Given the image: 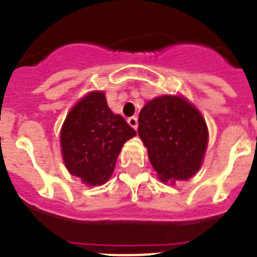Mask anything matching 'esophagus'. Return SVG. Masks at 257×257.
<instances>
[{
	"instance_id": "1",
	"label": "esophagus",
	"mask_w": 257,
	"mask_h": 257,
	"mask_svg": "<svg viewBox=\"0 0 257 257\" xmlns=\"http://www.w3.org/2000/svg\"><path fill=\"white\" fill-rule=\"evenodd\" d=\"M127 122H128V124H130L133 128H138V117H130L128 119H127Z\"/></svg>"
}]
</instances>
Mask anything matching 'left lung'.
I'll list each match as a JSON object with an SVG mask.
<instances>
[{
	"label": "left lung",
	"mask_w": 257,
	"mask_h": 257,
	"mask_svg": "<svg viewBox=\"0 0 257 257\" xmlns=\"http://www.w3.org/2000/svg\"><path fill=\"white\" fill-rule=\"evenodd\" d=\"M138 131L163 183L188 180L201 169L207 124L185 97L163 95L149 100L140 110Z\"/></svg>",
	"instance_id": "1"
}]
</instances>
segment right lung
Listing matches in <instances>:
<instances>
[{"mask_svg": "<svg viewBox=\"0 0 257 257\" xmlns=\"http://www.w3.org/2000/svg\"><path fill=\"white\" fill-rule=\"evenodd\" d=\"M135 135L123 117L109 109L104 92H90L72 108L61 127L65 167L86 185H103L112 176L123 144Z\"/></svg>", "mask_w": 257, "mask_h": 257, "instance_id": "1", "label": "right lung"}]
</instances>
